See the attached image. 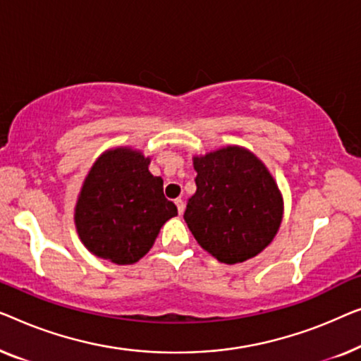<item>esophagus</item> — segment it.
Instances as JSON below:
<instances>
[{
    "instance_id": "34e87169",
    "label": "esophagus",
    "mask_w": 361,
    "mask_h": 361,
    "mask_svg": "<svg viewBox=\"0 0 361 361\" xmlns=\"http://www.w3.org/2000/svg\"><path fill=\"white\" fill-rule=\"evenodd\" d=\"M175 204H176V207H178V212H180V214H183V212H185V202H183L181 197H176V200H175Z\"/></svg>"
}]
</instances>
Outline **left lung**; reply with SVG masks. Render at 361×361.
Instances as JSON below:
<instances>
[{"mask_svg": "<svg viewBox=\"0 0 361 361\" xmlns=\"http://www.w3.org/2000/svg\"><path fill=\"white\" fill-rule=\"evenodd\" d=\"M192 166L196 192L183 217L197 243L227 265L265 250L284 212L283 195L267 165L245 147L226 145L195 155Z\"/></svg>", "mask_w": 361, "mask_h": 361, "instance_id": "left-lung-1", "label": "left lung"}]
</instances>
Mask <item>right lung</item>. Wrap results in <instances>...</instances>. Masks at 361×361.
<instances>
[{
  "label": "right lung",
  "instance_id": "right-lung-1",
  "mask_svg": "<svg viewBox=\"0 0 361 361\" xmlns=\"http://www.w3.org/2000/svg\"><path fill=\"white\" fill-rule=\"evenodd\" d=\"M150 157L132 147L101 154L85 176L75 204V227L88 250L116 265L139 262L161 226L178 214L164 195V180L149 170Z\"/></svg>",
  "mask_w": 361,
  "mask_h": 361
}]
</instances>
